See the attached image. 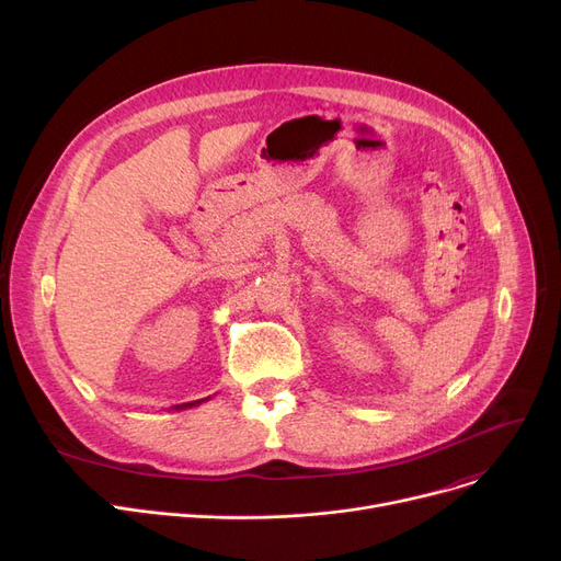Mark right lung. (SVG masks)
I'll use <instances>...</instances> for the list:
<instances>
[{
	"label": "right lung",
	"instance_id": "1",
	"mask_svg": "<svg viewBox=\"0 0 561 561\" xmlns=\"http://www.w3.org/2000/svg\"><path fill=\"white\" fill-rule=\"evenodd\" d=\"M206 400H209V398H206ZM204 400H195V402H186V404H176L174 409H186V407H195V404H202Z\"/></svg>",
	"mask_w": 561,
	"mask_h": 561
}]
</instances>
